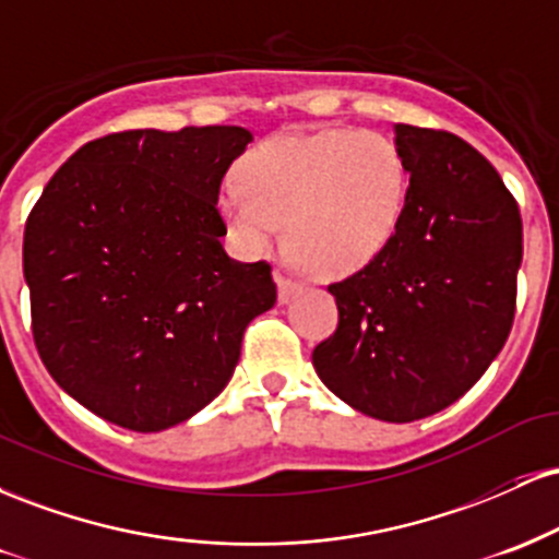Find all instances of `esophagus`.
Returning a JSON list of instances; mask_svg holds the SVG:
<instances>
[{
	"label": "esophagus",
	"instance_id": "34e87169",
	"mask_svg": "<svg viewBox=\"0 0 559 559\" xmlns=\"http://www.w3.org/2000/svg\"><path fill=\"white\" fill-rule=\"evenodd\" d=\"M275 281H278V301H281V305H286V301L292 299L294 294H297L301 288L299 281H294L292 275H286V273H275Z\"/></svg>",
	"mask_w": 559,
	"mask_h": 559
}]
</instances>
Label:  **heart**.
Here are the masks:
<instances>
[{"label":"heart","instance_id":"heart-1","mask_svg":"<svg viewBox=\"0 0 559 559\" xmlns=\"http://www.w3.org/2000/svg\"><path fill=\"white\" fill-rule=\"evenodd\" d=\"M239 181L217 191V213L247 258H262L284 236L325 275L373 262L402 223L407 168L376 131L325 128L254 144Z\"/></svg>","mask_w":559,"mask_h":559}]
</instances>
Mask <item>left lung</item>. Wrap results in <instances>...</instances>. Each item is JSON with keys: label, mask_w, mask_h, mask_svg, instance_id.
<instances>
[{"label": "left lung", "mask_w": 559, "mask_h": 559, "mask_svg": "<svg viewBox=\"0 0 559 559\" xmlns=\"http://www.w3.org/2000/svg\"><path fill=\"white\" fill-rule=\"evenodd\" d=\"M394 131L409 173L402 223L373 262L329 286L338 325L312 365L349 407L409 423L457 402L504 346L523 223L467 141L404 123Z\"/></svg>", "instance_id": "left-lung-1"}]
</instances>
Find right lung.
I'll list each match as a JSON object with an SVG mask.
<instances>
[{"label":"right lung","instance_id":"right-lung-1","mask_svg":"<svg viewBox=\"0 0 559 559\" xmlns=\"http://www.w3.org/2000/svg\"><path fill=\"white\" fill-rule=\"evenodd\" d=\"M239 126L110 133L55 173L25 221L38 357L99 418L152 433L226 389L243 329L275 305L271 265L230 260L217 191Z\"/></svg>","mask_w":559,"mask_h":559}]
</instances>
